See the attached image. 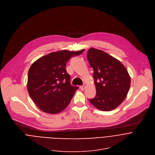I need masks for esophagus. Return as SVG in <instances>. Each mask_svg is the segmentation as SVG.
Here are the masks:
<instances>
[{
    "label": "esophagus",
    "instance_id": "1",
    "mask_svg": "<svg viewBox=\"0 0 155 155\" xmlns=\"http://www.w3.org/2000/svg\"><path fill=\"white\" fill-rule=\"evenodd\" d=\"M85 87H86V86H85L84 85H83V86H81L80 87V89H81V91H84V89H85Z\"/></svg>",
    "mask_w": 155,
    "mask_h": 155
}]
</instances>
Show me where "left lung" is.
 Here are the masks:
<instances>
[{
	"label": "left lung",
	"mask_w": 155,
	"mask_h": 155,
	"mask_svg": "<svg viewBox=\"0 0 155 155\" xmlns=\"http://www.w3.org/2000/svg\"><path fill=\"white\" fill-rule=\"evenodd\" d=\"M87 58L94 70L96 96L89 99L102 111L117 108L126 98L130 86V77L124 66L106 52L91 48Z\"/></svg>",
	"instance_id": "1"
}]
</instances>
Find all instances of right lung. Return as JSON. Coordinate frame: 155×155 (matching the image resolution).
Returning a JSON list of instances; mask_svg holds the SVG:
<instances>
[{
    "mask_svg": "<svg viewBox=\"0 0 155 155\" xmlns=\"http://www.w3.org/2000/svg\"><path fill=\"white\" fill-rule=\"evenodd\" d=\"M84 51L52 52L31 65L28 71L27 89L30 97L41 110L55 114L69 105L78 87L71 84L66 64L71 57Z\"/></svg>",
    "mask_w": 155,
    "mask_h": 155,
    "instance_id": "right-lung-1",
    "label": "right lung"
}]
</instances>
